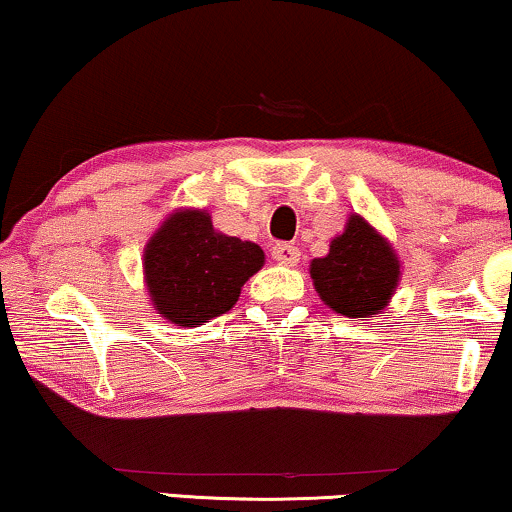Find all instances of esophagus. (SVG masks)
Returning a JSON list of instances; mask_svg holds the SVG:
<instances>
[{
    "instance_id": "esophagus-1",
    "label": "esophagus",
    "mask_w": 512,
    "mask_h": 512,
    "mask_svg": "<svg viewBox=\"0 0 512 512\" xmlns=\"http://www.w3.org/2000/svg\"><path fill=\"white\" fill-rule=\"evenodd\" d=\"M299 256H301V251L296 249L294 244H275L273 246V258L277 263H280V266H296V263H299Z\"/></svg>"
}]
</instances>
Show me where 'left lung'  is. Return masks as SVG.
<instances>
[{
  "mask_svg": "<svg viewBox=\"0 0 512 512\" xmlns=\"http://www.w3.org/2000/svg\"><path fill=\"white\" fill-rule=\"evenodd\" d=\"M313 287L325 306L346 318H377L399 287L401 263L391 244L368 220L353 216L330 254L313 258Z\"/></svg>",
  "mask_w": 512,
  "mask_h": 512,
  "instance_id": "obj_1",
  "label": "left lung"
}]
</instances>
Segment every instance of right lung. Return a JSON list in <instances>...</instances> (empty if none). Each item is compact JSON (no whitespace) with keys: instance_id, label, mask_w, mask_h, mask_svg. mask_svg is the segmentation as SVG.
Listing matches in <instances>:
<instances>
[{"instance_id":"add662e5","label":"right lung","mask_w":512,"mask_h":512,"mask_svg":"<svg viewBox=\"0 0 512 512\" xmlns=\"http://www.w3.org/2000/svg\"><path fill=\"white\" fill-rule=\"evenodd\" d=\"M266 261L263 249L213 230L201 208H180L144 246V282L168 323L199 327L237 304L239 292Z\"/></svg>"}]
</instances>
